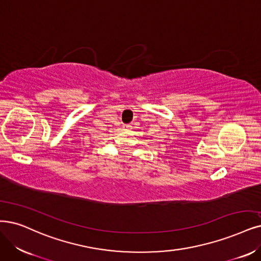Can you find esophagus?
Here are the masks:
<instances>
[{
    "label": "esophagus",
    "instance_id": "esophagus-1",
    "mask_svg": "<svg viewBox=\"0 0 261 261\" xmlns=\"http://www.w3.org/2000/svg\"><path fill=\"white\" fill-rule=\"evenodd\" d=\"M124 130H130L131 129V125L130 124H123V127H122Z\"/></svg>",
    "mask_w": 261,
    "mask_h": 261
}]
</instances>
